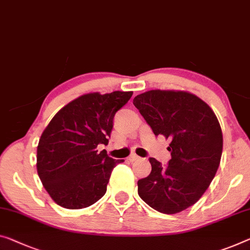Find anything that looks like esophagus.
<instances>
[{"mask_svg": "<svg viewBox=\"0 0 250 250\" xmlns=\"http://www.w3.org/2000/svg\"><path fill=\"white\" fill-rule=\"evenodd\" d=\"M139 159H140V157L138 155H136V154L130 155V157H129V161L130 162H136V161H139Z\"/></svg>", "mask_w": 250, "mask_h": 250, "instance_id": "obj_1", "label": "esophagus"}]
</instances>
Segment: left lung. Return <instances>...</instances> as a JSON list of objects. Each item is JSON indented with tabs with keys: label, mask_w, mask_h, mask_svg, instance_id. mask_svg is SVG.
<instances>
[{
	"label": "left lung",
	"mask_w": 250,
	"mask_h": 250,
	"mask_svg": "<svg viewBox=\"0 0 250 250\" xmlns=\"http://www.w3.org/2000/svg\"><path fill=\"white\" fill-rule=\"evenodd\" d=\"M155 136L169 138L170 158L163 166L149 158L151 172L138 181V194L158 212L174 214L200 200L213 180L222 154V132L206 102L183 91L152 89L133 99Z\"/></svg>",
	"instance_id": "1"
}]
</instances>
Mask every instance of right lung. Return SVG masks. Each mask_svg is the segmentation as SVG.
Wrapping results in <instances>:
<instances>
[{
    "label": "right lung",
    "mask_w": 250,
    "mask_h": 250,
    "mask_svg": "<svg viewBox=\"0 0 250 250\" xmlns=\"http://www.w3.org/2000/svg\"><path fill=\"white\" fill-rule=\"evenodd\" d=\"M132 92L82 95L56 113L40 137L37 170L43 188L58 206L87 208L106 192L111 172L119 163L99 151L107 145L114 114Z\"/></svg>",
    "instance_id": "1"
}]
</instances>
